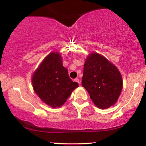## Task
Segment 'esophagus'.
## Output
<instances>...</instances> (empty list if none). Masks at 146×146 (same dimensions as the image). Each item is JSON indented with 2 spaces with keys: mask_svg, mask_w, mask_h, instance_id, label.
Listing matches in <instances>:
<instances>
[{
  "mask_svg": "<svg viewBox=\"0 0 146 146\" xmlns=\"http://www.w3.org/2000/svg\"><path fill=\"white\" fill-rule=\"evenodd\" d=\"M74 80H75V82H78V83L79 84H80V80H79L78 78H75Z\"/></svg>",
  "mask_w": 146,
  "mask_h": 146,
  "instance_id": "obj_1",
  "label": "esophagus"
}]
</instances>
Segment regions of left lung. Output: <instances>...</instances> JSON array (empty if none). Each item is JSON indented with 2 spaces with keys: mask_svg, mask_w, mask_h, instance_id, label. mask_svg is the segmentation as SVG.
<instances>
[{
  "mask_svg": "<svg viewBox=\"0 0 146 146\" xmlns=\"http://www.w3.org/2000/svg\"><path fill=\"white\" fill-rule=\"evenodd\" d=\"M82 85L94 104L106 109L116 104L123 88V80L113 63L93 52L87 56L84 65Z\"/></svg>",
  "mask_w": 146,
  "mask_h": 146,
  "instance_id": "left-lung-1",
  "label": "left lung"
}]
</instances>
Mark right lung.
I'll list each match as a JSON object with an SVG mask.
<instances>
[{
	"label": "right lung",
	"instance_id": "1",
	"mask_svg": "<svg viewBox=\"0 0 146 146\" xmlns=\"http://www.w3.org/2000/svg\"><path fill=\"white\" fill-rule=\"evenodd\" d=\"M62 59L59 52L50 53L33 72L31 78L35 93L42 102L52 108L61 107L78 87V83L68 76Z\"/></svg>",
	"mask_w": 146,
	"mask_h": 146
}]
</instances>
